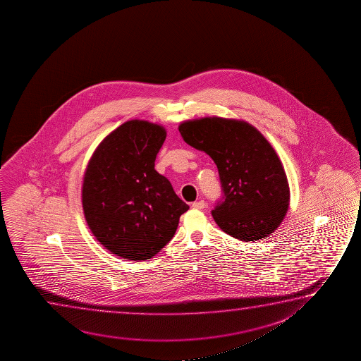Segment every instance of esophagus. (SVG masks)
Here are the masks:
<instances>
[{
    "label": "esophagus",
    "mask_w": 361,
    "mask_h": 361,
    "mask_svg": "<svg viewBox=\"0 0 361 361\" xmlns=\"http://www.w3.org/2000/svg\"><path fill=\"white\" fill-rule=\"evenodd\" d=\"M204 206H206V203H204V201H196V202L192 203V207L196 208V209H203L204 208Z\"/></svg>",
    "instance_id": "1"
}]
</instances>
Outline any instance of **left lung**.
<instances>
[{
  "instance_id": "obj_1",
  "label": "left lung",
  "mask_w": 361,
  "mask_h": 361,
  "mask_svg": "<svg viewBox=\"0 0 361 361\" xmlns=\"http://www.w3.org/2000/svg\"><path fill=\"white\" fill-rule=\"evenodd\" d=\"M183 140L217 165L223 197L212 216L223 232L243 242L270 235L286 216L290 188L271 144L254 126L222 117L185 121Z\"/></svg>"
}]
</instances>
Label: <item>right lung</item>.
<instances>
[{"instance_id":"obj_1","label":"right lung","mask_w":361,"mask_h":361,"mask_svg":"<svg viewBox=\"0 0 361 361\" xmlns=\"http://www.w3.org/2000/svg\"><path fill=\"white\" fill-rule=\"evenodd\" d=\"M166 138L160 124L132 119L96 148L85 170L82 208L94 238L127 260H148L168 244L188 206L155 170Z\"/></svg>"}]
</instances>
